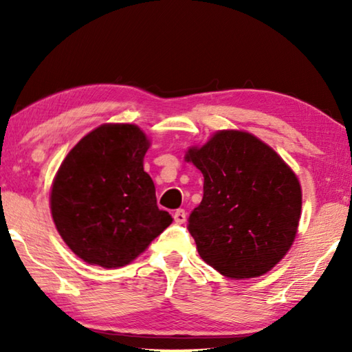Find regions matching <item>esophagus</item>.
<instances>
[{
    "mask_svg": "<svg viewBox=\"0 0 352 352\" xmlns=\"http://www.w3.org/2000/svg\"><path fill=\"white\" fill-rule=\"evenodd\" d=\"M174 220H175L177 223H180V225L186 222V211L182 210V208H180V210H177L174 212Z\"/></svg>",
    "mask_w": 352,
    "mask_h": 352,
    "instance_id": "esophagus-1",
    "label": "esophagus"
}]
</instances>
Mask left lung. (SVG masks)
Returning <instances> with one entry per match:
<instances>
[{
  "label": "left lung",
  "mask_w": 352,
  "mask_h": 352,
  "mask_svg": "<svg viewBox=\"0 0 352 352\" xmlns=\"http://www.w3.org/2000/svg\"><path fill=\"white\" fill-rule=\"evenodd\" d=\"M188 162L204 174V199L188 230L200 258L228 278L272 270L295 241L301 186L284 160L252 133L220 130Z\"/></svg>",
  "instance_id": "obj_1"
}]
</instances>
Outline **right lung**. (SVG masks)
I'll return each mask as SVG.
<instances>
[{
    "instance_id": "obj_1",
    "label": "right lung",
    "mask_w": 352,
    "mask_h": 352,
    "mask_svg": "<svg viewBox=\"0 0 352 352\" xmlns=\"http://www.w3.org/2000/svg\"><path fill=\"white\" fill-rule=\"evenodd\" d=\"M133 124H104L71 148L51 189V214L65 243L104 269L127 265L172 223L144 172L148 148Z\"/></svg>"
}]
</instances>
